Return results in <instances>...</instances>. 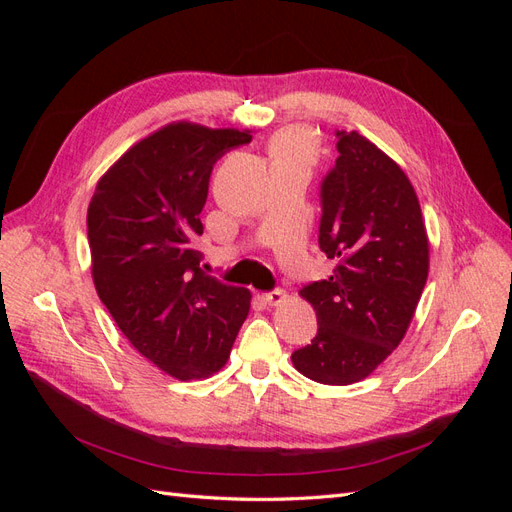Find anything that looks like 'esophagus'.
Returning a JSON list of instances; mask_svg holds the SVG:
<instances>
[{
  "label": "esophagus",
  "instance_id": "34e87169",
  "mask_svg": "<svg viewBox=\"0 0 512 512\" xmlns=\"http://www.w3.org/2000/svg\"><path fill=\"white\" fill-rule=\"evenodd\" d=\"M286 299V292L284 290H271V292H265L262 294V301H265L267 305H280L282 301Z\"/></svg>",
  "mask_w": 512,
  "mask_h": 512
}]
</instances>
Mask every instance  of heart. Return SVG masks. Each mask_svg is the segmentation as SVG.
Listing matches in <instances>:
<instances>
[{"mask_svg":"<svg viewBox=\"0 0 512 512\" xmlns=\"http://www.w3.org/2000/svg\"><path fill=\"white\" fill-rule=\"evenodd\" d=\"M273 162H309L314 158V143L303 128H288L271 143Z\"/></svg>","mask_w":512,"mask_h":512,"instance_id":"heart-1","label":"heart"}]
</instances>
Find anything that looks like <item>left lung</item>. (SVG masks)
I'll list each match as a JSON object with an SVG mask.
<instances>
[{"mask_svg": "<svg viewBox=\"0 0 512 512\" xmlns=\"http://www.w3.org/2000/svg\"><path fill=\"white\" fill-rule=\"evenodd\" d=\"M339 156L320 185V250L337 265L303 286L318 333L292 352L309 380L346 386L367 378L401 339L429 273L421 205L404 170L359 132H337Z\"/></svg>", "mask_w": 512, "mask_h": 512, "instance_id": "8db88e82", "label": "left lung"}]
</instances>
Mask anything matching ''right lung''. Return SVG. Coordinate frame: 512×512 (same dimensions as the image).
<instances>
[{
	"label": "right lung",
	"instance_id": "obj_1",
	"mask_svg": "<svg viewBox=\"0 0 512 512\" xmlns=\"http://www.w3.org/2000/svg\"><path fill=\"white\" fill-rule=\"evenodd\" d=\"M250 130L168 123L106 170L87 209L91 275L100 301L145 359L177 380L220 371L250 314V290L200 269L213 164Z\"/></svg>",
	"mask_w": 512,
	"mask_h": 512
}]
</instances>
